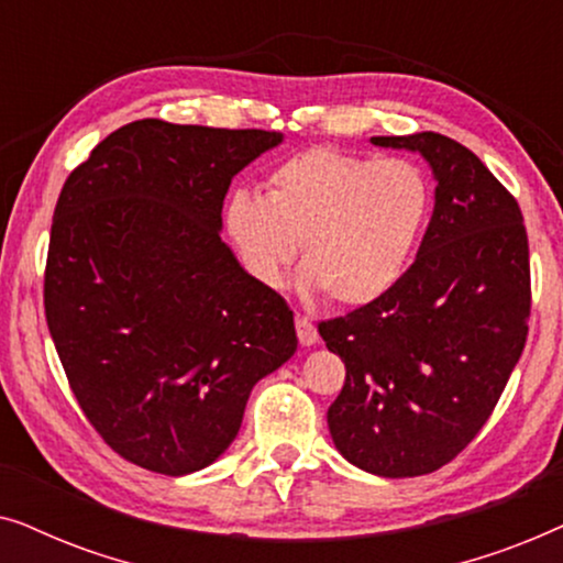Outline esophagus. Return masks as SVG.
<instances>
[{
	"label": "esophagus",
	"instance_id": "34e87169",
	"mask_svg": "<svg viewBox=\"0 0 563 563\" xmlns=\"http://www.w3.org/2000/svg\"><path fill=\"white\" fill-rule=\"evenodd\" d=\"M295 325H297V335H299V343L302 345H314L318 343V328L312 325V320L307 318V314H299L295 318Z\"/></svg>",
	"mask_w": 563,
	"mask_h": 563
}]
</instances>
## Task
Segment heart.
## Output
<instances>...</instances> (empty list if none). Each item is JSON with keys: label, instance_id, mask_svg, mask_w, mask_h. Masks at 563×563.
Instances as JSON below:
<instances>
[{"label": "heart", "instance_id": "1", "mask_svg": "<svg viewBox=\"0 0 563 563\" xmlns=\"http://www.w3.org/2000/svg\"><path fill=\"white\" fill-rule=\"evenodd\" d=\"M430 212V181L405 158L310 148L274 168L266 197L238 189L225 233L245 272L279 287L302 251L307 287L338 305H368L402 279Z\"/></svg>", "mask_w": 563, "mask_h": 563}]
</instances>
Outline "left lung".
I'll list each match as a JSON object with an SVG mask.
<instances>
[{
  "label": "left lung",
  "mask_w": 563,
  "mask_h": 563,
  "mask_svg": "<svg viewBox=\"0 0 563 563\" xmlns=\"http://www.w3.org/2000/svg\"><path fill=\"white\" fill-rule=\"evenodd\" d=\"M372 143L428 161L433 218L387 295L318 330L345 364L328 410L335 449L399 479L449 464L489 420L526 349L530 258L518 199L466 145L441 133Z\"/></svg>",
  "instance_id": "1"
}]
</instances>
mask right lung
Wrapping results in <instances>:
<instances>
[{"label":"right lung","instance_id":"1","mask_svg":"<svg viewBox=\"0 0 563 563\" xmlns=\"http://www.w3.org/2000/svg\"><path fill=\"white\" fill-rule=\"evenodd\" d=\"M282 137L135 120L60 189L45 320L81 412L130 464L210 466L253 384L295 356L289 305L220 238L233 176Z\"/></svg>","mask_w":563,"mask_h":563}]
</instances>
